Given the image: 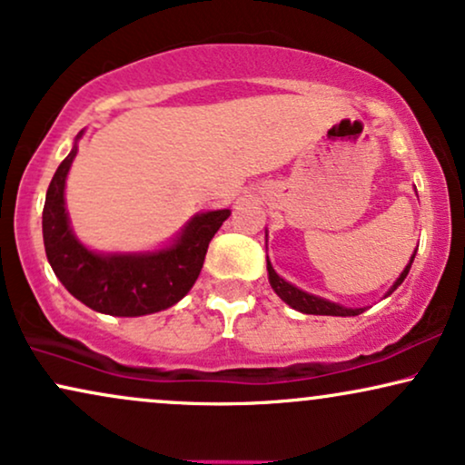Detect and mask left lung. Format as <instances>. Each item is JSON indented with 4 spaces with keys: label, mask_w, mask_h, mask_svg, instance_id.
I'll return each mask as SVG.
<instances>
[{
    "label": "left lung",
    "mask_w": 465,
    "mask_h": 465,
    "mask_svg": "<svg viewBox=\"0 0 465 465\" xmlns=\"http://www.w3.org/2000/svg\"><path fill=\"white\" fill-rule=\"evenodd\" d=\"M414 256H416V252H414V254H411L408 267H405L403 272H401V276L397 278V282L391 286V291H388L386 297L391 295L392 291L397 289L401 282H403L405 276H408L411 262H414ZM267 272H269V284H272V289L276 291V295L280 297V300L286 302L291 308H295V311H300L303 314H328V317H355V314H362L364 312V308H345V306H341V303L328 302V300H323V297L311 295V293H306V291L297 289V286H293L291 282H286L284 278H280L278 273L273 272V267H272V262H269V259H267Z\"/></svg>",
    "instance_id": "left-lung-1"
}]
</instances>
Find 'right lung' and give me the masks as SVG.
Segmentation results:
<instances>
[{"instance_id":"add662e5","label":"right lung","mask_w":465,"mask_h":465,"mask_svg":"<svg viewBox=\"0 0 465 465\" xmlns=\"http://www.w3.org/2000/svg\"><path fill=\"white\" fill-rule=\"evenodd\" d=\"M82 134L77 135L79 137ZM77 140L57 165L43 209V239L49 265L66 291L96 312L142 317L174 306L189 293L203 269L206 248L228 220L231 209L192 217L168 248L144 254H96L77 242L64 206L66 174L77 154Z\"/></svg>"}]
</instances>
